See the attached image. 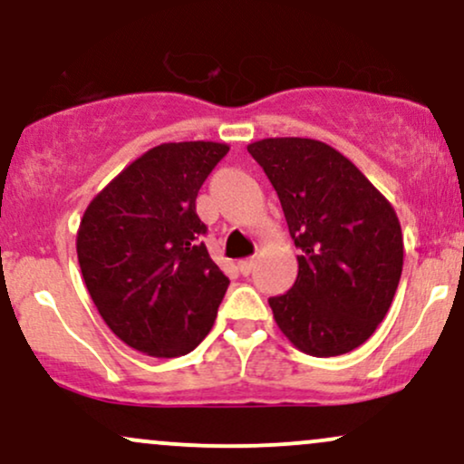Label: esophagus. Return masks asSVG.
Returning <instances> with one entry per match:
<instances>
[{
    "instance_id": "esophagus-1",
    "label": "esophagus",
    "mask_w": 464,
    "mask_h": 464,
    "mask_svg": "<svg viewBox=\"0 0 464 464\" xmlns=\"http://www.w3.org/2000/svg\"><path fill=\"white\" fill-rule=\"evenodd\" d=\"M253 266H256V259H240V262H237V268H240L242 275L251 273Z\"/></svg>"
}]
</instances>
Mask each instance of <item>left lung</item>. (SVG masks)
Segmentation results:
<instances>
[{"label": "left lung", "instance_id": "8db88e82", "mask_svg": "<svg viewBox=\"0 0 464 464\" xmlns=\"http://www.w3.org/2000/svg\"><path fill=\"white\" fill-rule=\"evenodd\" d=\"M277 191L290 237L302 251L286 295L271 297L290 343L339 356L383 322L403 271V233L392 205L337 150L313 139L248 145Z\"/></svg>", "mask_w": 464, "mask_h": 464}]
</instances>
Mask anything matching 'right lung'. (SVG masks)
<instances>
[{"label": "right lung", "instance_id": "1", "mask_svg": "<svg viewBox=\"0 0 464 464\" xmlns=\"http://www.w3.org/2000/svg\"><path fill=\"white\" fill-rule=\"evenodd\" d=\"M228 145L162 142L127 165L83 213L76 256L111 333L150 356L191 353L216 322L228 277L208 256L196 198Z\"/></svg>", "mask_w": 464, "mask_h": 464}]
</instances>
